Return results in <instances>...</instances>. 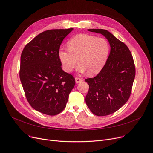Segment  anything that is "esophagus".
I'll return each instance as SVG.
<instances>
[{
    "mask_svg": "<svg viewBox=\"0 0 153 153\" xmlns=\"http://www.w3.org/2000/svg\"><path fill=\"white\" fill-rule=\"evenodd\" d=\"M83 80V78H79V77H76V78H75V82H76V83L82 82Z\"/></svg>",
    "mask_w": 153,
    "mask_h": 153,
    "instance_id": "esophagus-1",
    "label": "esophagus"
}]
</instances>
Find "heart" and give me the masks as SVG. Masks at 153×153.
Here are the masks:
<instances>
[{"instance_id":"b5f03b06","label":"heart","mask_w":153,"mask_h":153,"mask_svg":"<svg viewBox=\"0 0 153 153\" xmlns=\"http://www.w3.org/2000/svg\"><path fill=\"white\" fill-rule=\"evenodd\" d=\"M68 49H60L59 58L66 72L70 73L80 64L78 71L93 75L100 72L108 59L110 45L106 39L93 35L79 34L67 43Z\"/></svg>"}]
</instances>
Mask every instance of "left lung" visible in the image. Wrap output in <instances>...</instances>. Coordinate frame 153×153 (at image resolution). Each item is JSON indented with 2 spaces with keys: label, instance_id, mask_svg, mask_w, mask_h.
I'll list each match as a JSON object with an SVG mask.
<instances>
[{
  "label": "left lung",
  "instance_id": "8db88e82",
  "mask_svg": "<svg viewBox=\"0 0 153 153\" xmlns=\"http://www.w3.org/2000/svg\"><path fill=\"white\" fill-rule=\"evenodd\" d=\"M109 41L111 52L103 68L95 77L85 79L89 85L86 103L96 115L114 113L127 102L135 76L133 56L127 45L108 31L89 29Z\"/></svg>",
  "mask_w": 153,
  "mask_h": 153
}]
</instances>
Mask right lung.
I'll list each match as a JSON object with an SVG mask.
<instances>
[{
  "label": "right lung",
  "instance_id": "add662e5",
  "mask_svg": "<svg viewBox=\"0 0 153 153\" xmlns=\"http://www.w3.org/2000/svg\"><path fill=\"white\" fill-rule=\"evenodd\" d=\"M73 28L45 31L27 44L20 59V78L26 100L35 110L56 115L64 110L75 79L59 58L60 44Z\"/></svg>",
  "mask_w": 153,
  "mask_h": 153
}]
</instances>
